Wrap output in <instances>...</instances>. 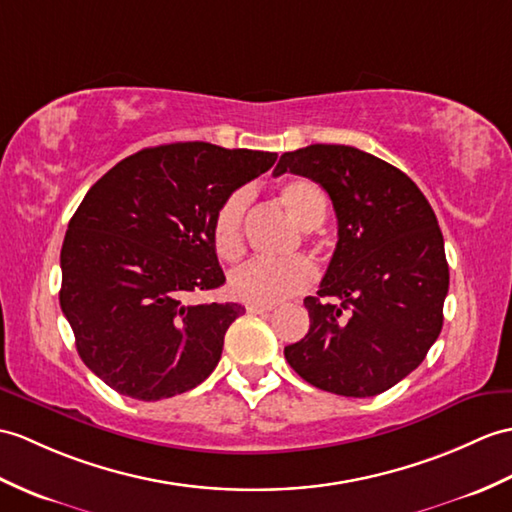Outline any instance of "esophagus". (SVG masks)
<instances>
[{"mask_svg":"<svg viewBox=\"0 0 512 512\" xmlns=\"http://www.w3.org/2000/svg\"><path fill=\"white\" fill-rule=\"evenodd\" d=\"M272 310H275V307H272V305H255V303L246 305V312L248 314H270Z\"/></svg>","mask_w":512,"mask_h":512,"instance_id":"34e87169","label":"esophagus"}]
</instances>
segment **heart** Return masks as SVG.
Wrapping results in <instances>:
<instances>
[{"label": "heart", "mask_w": 512, "mask_h": 512, "mask_svg": "<svg viewBox=\"0 0 512 512\" xmlns=\"http://www.w3.org/2000/svg\"><path fill=\"white\" fill-rule=\"evenodd\" d=\"M281 200L301 229H318L327 218V198L310 178H292L285 183L281 187ZM248 205H251V192L235 189L220 202L213 216V248L224 261H235L244 253V218ZM314 281L316 268L307 257L281 261L253 259L233 272L229 290L244 303L275 305L310 290Z\"/></svg>", "instance_id": "b5f03b06"}]
</instances>
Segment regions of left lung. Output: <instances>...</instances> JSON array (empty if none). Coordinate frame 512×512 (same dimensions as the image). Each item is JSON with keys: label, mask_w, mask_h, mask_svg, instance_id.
Instances as JSON below:
<instances>
[{"label": "left lung", "mask_w": 512, "mask_h": 512, "mask_svg": "<svg viewBox=\"0 0 512 512\" xmlns=\"http://www.w3.org/2000/svg\"><path fill=\"white\" fill-rule=\"evenodd\" d=\"M283 172L316 181L338 218L334 257L303 301L310 331L285 360L320 390L375 397L410 375L443 329L449 266L438 220L410 176L358 148L285 152Z\"/></svg>", "instance_id": "left-lung-1"}]
</instances>
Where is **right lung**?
Masks as SVG:
<instances>
[{
    "instance_id": "add662e5",
    "label": "right lung",
    "mask_w": 512,
    "mask_h": 512,
    "mask_svg": "<svg viewBox=\"0 0 512 512\" xmlns=\"http://www.w3.org/2000/svg\"><path fill=\"white\" fill-rule=\"evenodd\" d=\"M275 152L205 141L130 154L106 172L69 220L61 251V310L80 360L139 401L205 382L237 303H189L224 272L211 222L237 187L268 172Z\"/></svg>"
}]
</instances>
